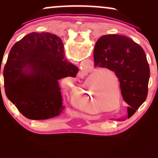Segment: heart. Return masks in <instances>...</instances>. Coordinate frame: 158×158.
Returning a JSON list of instances; mask_svg holds the SVG:
<instances>
[{
  "label": "heart",
  "instance_id": "obj_1",
  "mask_svg": "<svg viewBox=\"0 0 158 158\" xmlns=\"http://www.w3.org/2000/svg\"><path fill=\"white\" fill-rule=\"evenodd\" d=\"M105 72L109 73L112 77ZM116 89L118 90V79L112 71L106 68L96 69L86 78L81 88L75 90L73 96V103L77 109L91 111L94 108V95H96L101 103L108 102L116 94Z\"/></svg>",
  "mask_w": 158,
  "mask_h": 158
}]
</instances>
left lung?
<instances>
[{"label": "left lung", "mask_w": 158, "mask_h": 158, "mask_svg": "<svg viewBox=\"0 0 158 158\" xmlns=\"http://www.w3.org/2000/svg\"><path fill=\"white\" fill-rule=\"evenodd\" d=\"M94 56L95 66L115 73L130 118L148 96L150 71L143 49L127 36L110 34L98 39Z\"/></svg>", "instance_id": "1"}]
</instances>
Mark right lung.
Masks as SVG:
<instances>
[{
	"instance_id": "add662e5",
	"label": "right lung",
	"mask_w": 158,
	"mask_h": 158,
	"mask_svg": "<svg viewBox=\"0 0 158 158\" xmlns=\"http://www.w3.org/2000/svg\"><path fill=\"white\" fill-rule=\"evenodd\" d=\"M64 56L61 39L48 32H32L13 46L3 69L4 87L25 117L47 119L63 111L58 80L78 72Z\"/></svg>"
}]
</instances>
